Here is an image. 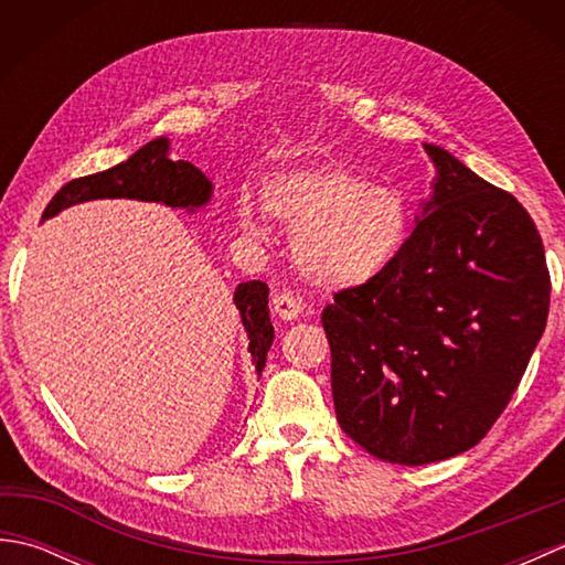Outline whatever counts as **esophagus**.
Masks as SVG:
<instances>
[{
    "label": "esophagus",
    "mask_w": 565,
    "mask_h": 565,
    "mask_svg": "<svg viewBox=\"0 0 565 565\" xmlns=\"http://www.w3.org/2000/svg\"><path fill=\"white\" fill-rule=\"evenodd\" d=\"M271 310H274V316H279L281 320H296V318H301L303 306L294 294L281 291V294L271 296Z\"/></svg>",
    "instance_id": "34e87169"
}]
</instances>
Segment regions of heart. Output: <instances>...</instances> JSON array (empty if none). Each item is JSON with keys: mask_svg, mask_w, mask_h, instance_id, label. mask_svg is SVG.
I'll use <instances>...</instances> for the list:
<instances>
[{"mask_svg": "<svg viewBox=\"0 0 565 565\" xmlns=\"http://www.w3.org/2000/svg\"><path fill=\"white\" fill-rule=\"evenodd\" d=\"M269 218L294 227L291 257L308 281L359 289L386 274L411 237V209L401 191L347 164L271 174L259 191ZM249 235H262L255 213H239Z\"/></svg>", "mask_w": 565, "mask_h": 565, "instance_id": "heart-1", "label": "heart"}]
</instances>
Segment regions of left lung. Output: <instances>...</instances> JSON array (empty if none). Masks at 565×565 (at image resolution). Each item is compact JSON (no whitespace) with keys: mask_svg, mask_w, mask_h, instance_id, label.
I'll return each instance as SVG.
<instances>
[{"mask_svg":"<svg viewBox=\"0 0 565 565\" xmlns=\"http://www.w3.org/2000/svg\"><path fill=\"white\" fill-rule=\"evenodd\" d=\"M425 152L437 174L401 257L322 310L340 427L403 466L486 437L542 340L551 294L522 203L435 142Z\"/></svg>","mask_w":565,"mask_h":565,"instance_id":"8db88e82","label":"left lung"}]
</instances>
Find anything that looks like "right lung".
Listing matches in <instances>:
<instances>
[{"instance_id": "1", "label": "right lung", "mask_w": 565, "mask_h": 565, "mask_svg": "<svg viewBox=\"0 0 565 565\" xmlns=\"http://www.w3.org/2000/svg\"><path fill=\"white\" fill-rule=\"evenodd\" d=\"M213 194L211 179L196 170L191 162L170 160V138H154L142 146L136 154L111 170L72 179L57 191L53 201L43 211V221L53 218L75 203L94 199H138L164 203L172 209H184L194 213L206 206ZM233 303L243 320L252 364L262 374L267 364V352L274 342V328L269 320V289L262 281L237 284Z\"/></svg>"}]
</instances>
